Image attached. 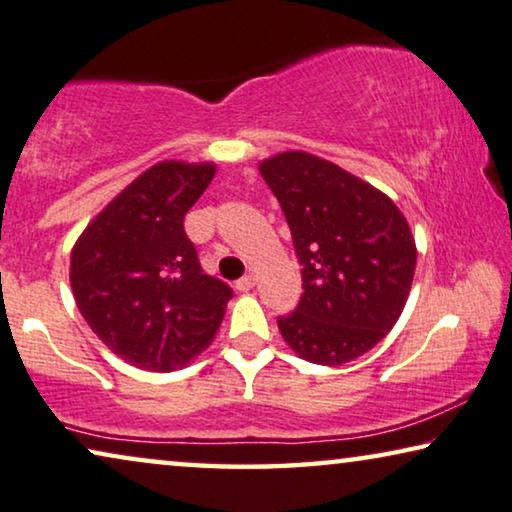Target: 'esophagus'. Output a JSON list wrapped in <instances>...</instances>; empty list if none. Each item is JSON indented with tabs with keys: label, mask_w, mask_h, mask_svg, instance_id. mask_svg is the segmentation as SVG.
<instances>
[{
	"label": "esophagus",
	"mask_w": 512,
	"mask_h": 512,
	"mask_svg": "<svg viewBox=\"0 0 512 512\" xmlns=\"http://www.w3.org/2000/svg\"><path fill=\"white\" fill-rule=\"evenodd\" d=\"M253 287H255V276H250V273L248 276H243L241 280H236V290L239 292H248L253 290Z\"/></svg>",
	"instance_id": "1"
}]
</instances>
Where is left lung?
Here are the masks:
<instances>
[{
    "label": "left lung",
    "instance_id": "8db88e82",
    "mask_svg": "<svg viewBox=\"0 0 512 512\" xmlns=\"http://www.w3.org/2000/svg\"><path fill=\"white\" fill-rule=\"evenodd\" d=\"M301 264L297 311L278 318L301 359L338 366L383 341L406 306L415 239L397 204L334 162L287 150L259 162Z\"/></svg>",
    "mask_w": 512,
    "mask_h": 512
}]
</instances>
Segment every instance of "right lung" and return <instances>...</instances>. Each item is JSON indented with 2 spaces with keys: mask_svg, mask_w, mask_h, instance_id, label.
I'll return each instance as SVG.
<instances>
[{
  "mask_svg": "<svg viewBox=\"0 0 512 512\" xmlns=\"http://www.w3.org/2000/svg\"><path fill=\"white\" fill-rule=\"evenodd\" d=\"M215 164L157 162L83 229L69 280L81 315L136 369L167 373L215 338L232 287L201 271L183 220Z\"/></svg>",
  "mask_w": 512,
  "mask_h": 512,
  "instance_id": "right-lung-1",
  "label": "right lung"
}]
</instances>
